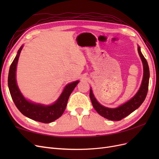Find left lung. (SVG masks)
I'll list each match as a JSON object with an SVG mask.
<instances>
[{
  "label": "left lung",
  "mask_w": 159,
  "mask_h": 159,
  "mask_svg": "<svg viewBox=\"0 0 159 159\" xmlns=\"http://www.w3.org/2000/svg\"><path fill=\"white\" fill-rule=\"evenodd\" d=\"M137 49L139 56H140L143 62V77L140 88L132 98L116 108H109L101 105L98 102L93 93L92 89H90L89 97L93 107L100 115L109 120L120 121V120L128 116L129 115L140 107L146 98L148 92L150 72H149L147 61L141 52V48L138 46Z\"/></svg>",
  "instance_id": "1"
}]
</instances>
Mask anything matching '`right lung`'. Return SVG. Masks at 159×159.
<instances>
[{"instance_id": "right-lung-1", "label": "right lung", "mask_w": 159, "mask_h": 159, "mask_svg": "<svg viewBox=\"0 0 159 159\" xmlns=\"http://www.w3.org/2000/svg\"><path fill=\"white\" fill-rule=\"evenodd\" d=\"M23 45L18 50L9 69L8 85L12 99L18 109L26 117L41 123H51L63 114L70 95L80 81H75L66 85L58 99L53 104L46 105L34 103L26 99L19 89L16 80V66Z\"/></svg>"}]
</instances>
